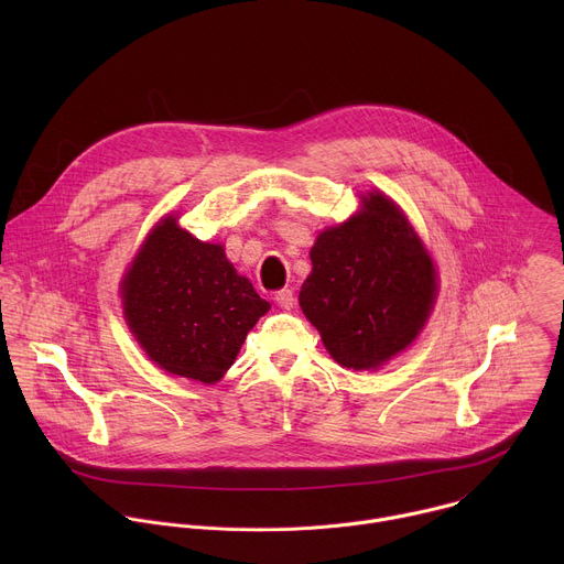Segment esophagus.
Segmentation results:
<instances>
[{"instance_id":"obj_1","label":"esophagus","mask_w":564,"mask_h":564,"mask_svg":"<svg viewBox=\"0 0 564 564\" xmlns=\"http://www.w3.org/2000/svg\"><path fill=\"white\" fill-rule=\"evenodd\" d=\"M274 301H276L283 310H292V305H294V292H292L290 288H283V290H279V292L274 294Z\"/></svg>"}]
</instances>
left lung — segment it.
<instances>
[{
    "label": "left lung",
    "mask_w": 564,
    "mask_h": 564,
    "mask_svg": "<svg viewBox=\"0 0 564 564\" xmlns=\"http://www.w3.org/2000/svg\"><path fill=\"white\" fill-rule=\"evenodd\" d=\"M299 303L333 359L370 370L404 350L435 299V268L406 216L386 196L321 231Z\"/></svg>",
    "instance_id": "8db88e82"
}]
</instances>
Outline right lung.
<instances>
[{"label":"right lung","instance_id":"obj_1","mask_svg":"<svg viewBox=\"0 0 564 564\" xmlns=\"http://www.w3.org/2000/svg\"><path fill=\"white\" fill-rule=\"evenodd\" d=\"M122 296L129 328L149 359L203 383L227 372L270 310L220 246L203 243L172 216L144 240L122 281Z\"/></svg>","mask_w":564,"mask_h":564}]
</instances>
